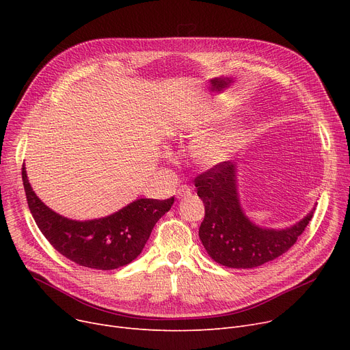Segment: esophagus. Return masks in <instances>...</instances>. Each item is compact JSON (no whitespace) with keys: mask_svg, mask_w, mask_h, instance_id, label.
<instances>
[{"mask_svg":"<svg viewBox=\"0 0 350 350\" xmlns=\"http://www.w3.org/2000/svg\"><path fill=\"white\" fill-rule=\"evenodd\" d=\"M191 194H193V189L189 187V186H180L177 189V191H176L177 198H186V197H189Z\"/></svg>","mask_w":350,"mask_h":350,"instance_id":"esophagus-1","label":"esophagus"}]
</instances>
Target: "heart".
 I'll list each match as a JSON object with an SVG mask.
<instances>
[{"label":"heart","instance_id":"obj_1","mask_svg":"<svg viewBox=\"0 0 350 350\" xmlns=\"http://www.w3.org/2000/svg\"><path fill=\"white\" fill-rule=\"evenodd\" d=\"M218 118L211 119V122H217ZM204 131H196L194 135H201ZM245 132L240 124L230 126L219 133L201 139L196 143L193 149V157L197 164L204 169H215L218 165L228 161L234 152L238 149L244 140Z\"/></svg>","mask_w":350,"mask_h":350}]
</instances>
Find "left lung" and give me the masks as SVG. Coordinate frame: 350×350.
I'll return each instance as SVG.
<instances>
[{
    "label": "left lung",
    "mask_w": 350,
    "mask_h": 350,
    "mask_svg": "<svg viewBox=\"0 0 350 350\" xmlns=\"http://www.w3.org/2000/svg\"><path fill=\"white\" fill-rule=\"evenodd\" d=\"M238 167L226 161L196 178L206 215L198 235L211 258L228 268H255L285 254L309 224L315 207L286 228L256 226L243 210Z\"/></svg>",
    "instance_id": "1"
}]
</instances>
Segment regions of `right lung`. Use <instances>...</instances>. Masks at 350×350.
Instances as JSON below:
<instances>
[{
	"instance_id": "right-lung-1",
	"label": "right lung",
	"mask_w": 350,
	"mask_h": 350,
	"mask_svg": "<svg viewBox=\"0 0 350 350\" xmlns=\"http://www.w3.org/2000/svg\"><path fill=\"white\" fill-rule=\"evenodd\" d=\"M23 181L31 214L51 245L68 260L92 269L110 271L136 260L154 224L174 203V197L137 198L113 214L79 221L42 203L29 185L25 165Z\"/></svg>"
}]
</instances>
